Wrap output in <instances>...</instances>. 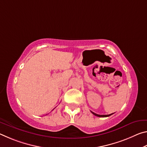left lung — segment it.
<instances>
[{"mask_svg":"<svg viewBox=\"0 0 147 147\" xmlns=\"http://www.w3.org/2000/svg\"><path fill=\"white\" fill-rule=\"evenodd\" d=\"M91 112L93 114V115H94L95 116H97V117H109V116H110L111 115H112L113 113H111V114H109V115H98V114H96V113H94V112H93V111H91Z\"/></svg>","mask_w":147,"mask_h":147,"instance_id":"1","label":"left lung"}]
</instances>
